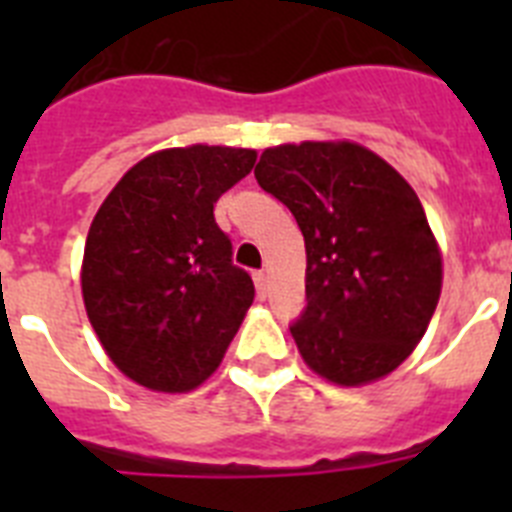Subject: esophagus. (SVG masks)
<instances>
[{
  "label": "esophagus",
  "mask_w": 512,
  "mask_h": 512,
  "mask_svg": "<svg viewBox=\"0 0 512 512\" xmlns=\"http://www.w3.org/2000/svg\"><path fill=\"white\" fill-rule=\"evenodd\" d=\"M253 282H256V292H259V297L264 300V297L269 295V274H266V271H256V274H253Z\"/></svg>",
  "instance_id": "1"
}]
</instances>
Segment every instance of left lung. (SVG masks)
I'll list each match as a JSON object with an SVG mask.
<instances>
[{"instance_id": "1", "label": "left lung", "mask_w": 512, "mask_h": 512, "mask_svg": "<svg viewBox=\"0 0 512 512\" xmlns=\"http://www.w3.org/2000/svg\"><path fill=\"white\" fill-rule=\"evenodd\" d=\"M253 174L305 238L307 307L289 328L305 364L338 387L395 372L423 338L443 284L441 248L415 189L351 140L266 148Z\"/></svg>"}]
</instances>
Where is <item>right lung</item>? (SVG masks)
I'll list each match as a JSON object with an SVG mask.
<instances>
[{
	"label": "right lung",
	"instance_id": "1",
	"mask_svg": "<svg viewBox=\"0 0 512 512\" xmlns=\"http://www.w3.org/2000/svg\"><path fill=\"white\" fill-rule=\"evenodd\" d=\"M253 148H164L125 171L92 220L81 297L104 354L135 384L189 392L215 372L253 302L215 202Z\"/></svg>",
	"mask_w": 512,
	"mask_h": 512
}]
</instances>
